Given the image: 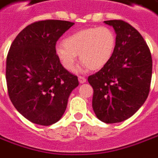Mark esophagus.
I'll return each mask as SVG.
<instances>
[{
	"label": "esophagus",
	"mask_w": 158,
	"mask_h": 158,
	"mask_svg": "<svg viewBox=\"0 0 158 158\" xmlns=\"http://www.w3.org/2000/svg\"><path fill=\"white\" fill-rule=\"evenodd\" d=\"M79 83L83 84V83H85V81H86V79H85V77H82V76H79Z\"/></svg>",
	"instance_id": "34e87169"
}]
</instances>
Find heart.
Segmentation results:
<instances>
[{"label":"heart","mask_w":158,"mask_h":158,"mask_svg":"<svg viewBox=\"0 0 158 158\" xmlns=\"http://www.w3.org/2000/svg\"><path fill=\"white\" fill-rule=\"evenodd\" d=\"M116 47L113 31L106 27L80 30L67 36L63 45H58L56 56L68 71L74 68L77 55L82 61V69L98 70L109 62Z\"/></svg>","instance_id":"1"}]
</instances>
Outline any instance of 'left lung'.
<instances>
[{"label":"left lung","mask_w":158,"mask_h":158,"mask_svg":"<svg viewBox=\"0 0 158 158\" xmlns=\"http://www.w3.org/2000/svg\"><path fill=\"white\" fill-rule=\"evenodd\" d=\"M116 33V47L109 62L88 77L93 88V108L106 124L134 115L150 92L152 59L146 42L132 26L121 20H106Z\"/></svg>","instance_id":"left-lung-1"}]
</instances>
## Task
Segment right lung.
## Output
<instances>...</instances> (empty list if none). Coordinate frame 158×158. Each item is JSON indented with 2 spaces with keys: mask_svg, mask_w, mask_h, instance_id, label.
Wrapping results in <instances>:
<instances>
[{
  "mask_svg": "<svg viewBox=\"0 0 158 158\" xmlns=\"http://www.w3.org/2000/svg\"><path fill=\"white\" fill-rule=\"evenodd\" d=\"M74 25L66 20L36 21L16 36L7 56L8 96L21 115L48 126L60 119L78 77L65 69L55 52L58 40Z\"/></svg>",
  "mask_w": 158,
  "mask_h": 158,
  "instance_id": "obj_1",
  "label": "right lung"
}]
</instances>
